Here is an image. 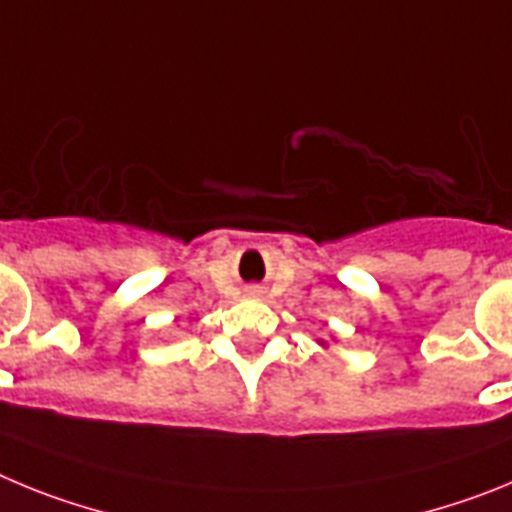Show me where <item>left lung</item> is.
Listing matches in <instances>:
<instances>
[{
	"label": "left lung",
	"mask_w": 512,
	"mask_h": 512,
	"mask_svg": "<svg viewBox=\"0 0 512 512\" xmlns=\"http://www.w3.org/2000/svg\"><path fill=\"white\" fill-rule=\"evenodd\" d=\"M320 343H323V341H320ZM323 346H325V343H323Z\"/></svg>",
	"instance_id": "8db88e82"
}]
</instances>
